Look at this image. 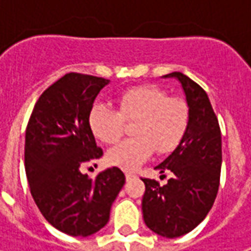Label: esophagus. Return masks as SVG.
<instances>
[{"label":"esophagus","instance_id":"34e87169","mask_svg":"<svg viewBox=\"0 0 251 251\" xmlns=\"http://www.w3.org/2000/svg\"><path fill=\"white\" fill-rule=\"evenodd\" d=\"M135 177V173H132V172H126V178L127 180H131V178Z\"/></svg>","mask_w":251,"mask_h":251}]
</instances>
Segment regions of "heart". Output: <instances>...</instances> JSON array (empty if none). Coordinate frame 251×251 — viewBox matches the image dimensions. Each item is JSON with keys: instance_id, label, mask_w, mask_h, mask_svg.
Here are the masks:
<instances>
[{"instance_id": "heart-1", "label": "heart", "mask_w": 251, "mask_h": 251, "mask_svg": "<svg viewBox=\"0 0 251 251\" xmlns=\"http://www.w3.org/2000/svg\"><path fill=\"white\" fill-rule=\"evenodd\" d=\"M119 104L120 111L104 103L93 104L89 111L93 135L106 144L120 140L126 120H137L132 128L137 137L123 141L107 152V162L113 166L135 170L155 150L159 153L176 150L187 131L190 114L186 101L169 98L156 86L131 88L121 93Z\"/></svg>"}]
</instances>
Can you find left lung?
<instances>
[{
  "mask_svg": "<svg viewBox=\"0 0 251 251\" xmlns=\"http://www.w3.org/2000/svg\"><path fill=\"white\" fill-rule=\"evenodd\" d=\"M177 79L188 107V127L177 148L155 169L172 172L165 186L142 178L144 222L156 235L168 239L191 232L207 217L219 187L222 140L207 92L181 73L163 75Z\"/></svg>",
  "mask_w": 251,
  "mask_h": 251,
  "instance_id": "8db88e82",
  "label": "left lung"
}]
</instances>
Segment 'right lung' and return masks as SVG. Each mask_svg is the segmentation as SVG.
I'll use <instances>...</instances> for the list:
<instances>
[{"label": "right lung", "instance_id": "obj_1", "mask_svg": "<svg viewBox=\"0 0 251 251\" xmlns=\"http://www.w3.org/2000/svg\"><path fill=\"white\" fill-rule=\"evenodd\" d=\"M109 82L65 74L40 95L26 127L25 170L32 197L47 222L71 236L99 232L126 183L119 168L95 178L81 170L103 155L89 127V111Z\"/></svg>", "mask_w": 251, "mask_h": 251}]
</instances>
